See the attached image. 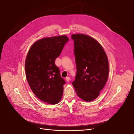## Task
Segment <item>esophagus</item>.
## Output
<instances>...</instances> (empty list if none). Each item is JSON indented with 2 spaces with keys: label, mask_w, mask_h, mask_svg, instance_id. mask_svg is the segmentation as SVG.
I'll return each mask as SVG.
<instances>
[{
  "label": "esophagus",
  "mask_w": 134,
  "mask_h": 134,
  "mask_svg": "<svg viewBox=\"0 0 134 134\" xmlns=\"http://www.w3.org/2000/svg\"><path fill=\"white\" fill-rule=\"evenodd\" d=\"M66 80L67 81V82H69L70 81V78L69 77H67V78H66Z\"/></svg>",
  "instance_id": "34e87169"
}]
</instances>
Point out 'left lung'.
<instances>
[{
    "label": "left lung",
    "instance_id": "8db88e82",
    "mask_svg": "<svg viewBox=\"0 0 134 134\" xmlns=\"http://www.w3.org/2000/svg\"><path fill=\"white\" fill-rule=\"evenodd\" d=\"M74 53L76 66L75 79L72 82L78 97L86 102L99 96L109 75L106 53L95 39L84 34H73Z\"/></svg>",
    "mask_w": 134,
    "mask_h": 134
}]
</instances>
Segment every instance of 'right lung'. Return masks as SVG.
I'll return each mask as SVG.
<instances>
[{
	"label": "right lung",
	"mask_w": 134,
	"mask_h": 134,
	"mask_svg": "<svg viewBox=\"0 0 134 134\" xmlns=\"http://www.w3.org/2000/svg\"><path fill=\"white\" fill-rule=\"evenodd\" d=\"M68 40L65 35L41 39L32 45L26 58L28 83L39 99L50 104L58 103L62 97L66 82L55 61Z\"/></svg>",
	"instance_id": "right-lung-1"
}]
</instances>
